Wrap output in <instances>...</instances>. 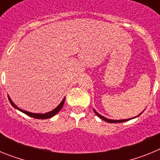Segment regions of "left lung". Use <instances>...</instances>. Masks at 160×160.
<instances>
[{
    "instance_id": "8db88e82",
    "label": "left lung",
    "mask_w": 160,
    "mask_h": 160,
    "mask_svg": "<svg viewBox=\"0 0 160 160\" xmlns=\"http://www.w3.org/2000/svg\"><path fill=\"white\" fill-rule=\"evenodd\" d=\"M94 113H95L96 114H97L98 116L99 117V118H101L102 119H103L104 120V121H106V122H111V123H112V122H125V121H128V120H130V119H132V118H136V117H138V116H139V115H140L141 114H142V113H140V114H138V115H137V116H135V117H134V118H128V119H121V120H114V119H109V118H106V117H104V116H102V115H101V114H98V113L97 112V111H95V110H94Z\"/></svg>"
}]
</instances>
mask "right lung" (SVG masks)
Segmentation results:
<instances>
[{
  "label": "right lung",
  "instance_id": "1",
  "mask_svg": "<svg viewBox=\"0 0 160 160\" xmlns=\"http://www.w3.org/2000/svg\"><path fill=\"white\" fill-rule=\"evenodd\" d=\"M8 100H9V102H10L11 105H12L14 108L17 109V110H18V111H20L21 112L24 113V114H27V115H29V116L32 117V118H38V119H46V118H51V117L54 116L55 114H57L58 113L61 111V109L62 108L63 105H64V102H65V98H64L62 101L61 102L60 104H59V105L56 108L53 109V111H49V112H47V113H45V114H36V113L29 112V111H24V110H22V109H20L18 106L14 104L13 102L11 100V98H9V96L8 95Z\"/></svg>",
  "mask_w": 160,
  "mask_h": 160
}]
</instances>
